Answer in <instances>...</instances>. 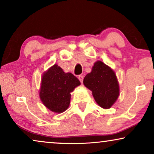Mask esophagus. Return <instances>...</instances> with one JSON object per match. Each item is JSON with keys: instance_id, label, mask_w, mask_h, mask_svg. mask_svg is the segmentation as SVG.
I'll list each match as a JSON object with an SVG mask.
<instances>
[{"instance_id": "1", "label": "esophagus", "mask_w": 154, "mask_h": 154, "mask_svg": "<svg viewBox=\"0 0 154 154\" xmlns=\"http://www.w3.org/2000/svg\"><path fill=\"white\" fill-rule=\"evenodd\" d=\"M79 81H81V83H83V75H80L79 76Z\"/></svg>"}]
</instances>
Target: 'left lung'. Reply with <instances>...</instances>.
<instances>
[{"label":"left lung","mask_w":154,"mask_h":154,"mask_svg":"<svg viewBox=\"0 0 154 154\" xmlns=\"http://www.w3.org/2000/svg\"><path fill=\"white\" fill-rule=\"evenodd\" d=\"M83 84L92 91L94 100L103 109H109L119 96V85L114 71L101 61H97L92 71L83 79Z\"/></svg>","instance_id":"1"}]
</instances>
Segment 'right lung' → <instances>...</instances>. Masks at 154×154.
<instances>
[{
    "mask_svg": "<svg viewBox=\"0 0 154 154\" xmlns=\"http://www.w3.org/2000/svg\"><path fill=\"white\" fill-rule=\"evenodd\" d=\"M81 85L71 73L54 64L42 75L39 96L43 104L54 113H62L70 104L71 92Z\"/></svg>",
    "mask_w": 154,
    "mask_h": 154,
    "instance_id": "obj_1",
    "label": "right lung"
}]
</instances>
